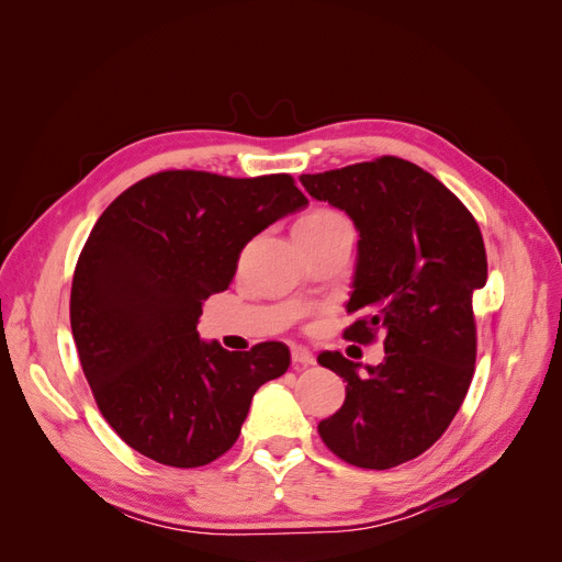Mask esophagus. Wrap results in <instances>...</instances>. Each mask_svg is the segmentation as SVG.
<instances>
[{"label": "esophagus", "mask_w": 562, "mask_h": 562, "mask_svg": "<svg viewBox=\"0 0 562 562\" xmlns=\"http://www.w3.org/2000/svg\"><path fill=\"white\" fill-rule=\"evenodd\" d=\"M291 356H293V363L295 366H314L316 363V356L307 347H302V345H295L291 349Z\"/></svg>", "instance_id": "esophagus-1"}]
</instances>
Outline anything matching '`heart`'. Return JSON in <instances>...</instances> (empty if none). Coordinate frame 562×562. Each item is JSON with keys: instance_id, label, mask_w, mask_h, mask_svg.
<instances>
[{"instance_id": "heart-1", "label": "heart", "mask_w": 562, "mask_h": 562, "mask_svg": "<svg viewBox=\"0 0 562 562\" xmlns=\"http://www.w3.org/2000/svg\"><path fill=\"white\" fill-rule=\"evenodd\" d=\"M337 223H345V217L335 213V211H328V209H314L310 213H304L295 227H304V229H326V227H333Z\"/></svg>"}]
</instances>
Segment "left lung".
Instances as JSON below:
<instances>
[{
  "instance_id": "1",
  "label": "left lung",
  "mask_w": 562,
  "mask_h": 562,
  "mask_svg": "<svg viewBox=\"0 0 562 562\" xmlns=\"http://www.w3.org/2000/svg\"><path fill=\"white\" fill-rule=\"evenodd\" d=\"M310 196L345 211L359 232L347 339L384 337L380 366L339 351L318 363L347 382L339 411L318 434L339 459L391 469L429 450L462 405L475 366L473 293L487 281L473 215L424 168L382 157L300 176Z\"/></svg>"
}]
</instances>
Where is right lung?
<instances>
[{
	"instance_id": "right-lung-1",
	"label": "right lung",
	"mask_w": 562,
	"mask_h": 562,
	"mask_svg": "<svg viewBox=\"0 0 562 562\" xmlns=\"http://www.w3.org/2000/svg\"><path fill=\"white\" fill-rule=\"evenodd\" d=\"M307 203L285 173L164 171L98 217L75 269L70 323L100 413L133 450L194 469L236 443L255 391L283 375L291 351L203 342L201 304L227 291L252 236Z\"/></svg>"
}]
</instances>
